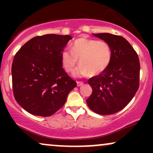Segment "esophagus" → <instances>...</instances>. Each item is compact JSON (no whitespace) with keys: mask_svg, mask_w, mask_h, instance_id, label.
Wrapping results in <instances>:
<instances>
[{"mask_svg":"<svg viewBox=\"0 0 153 153\" xmlns=\"http://www.w3.org/2000/svg\"><path fill=\"white\" fill-rule=\"evenodd\" d=\"M77 85H78V86H79V87L82 88V85H83V82H81V81H78V82H77Z\"/></svg>","mask_w":153,"mask_h":153,"instance_id":"esophagus-1","label":"esophagus"}]
</instances>
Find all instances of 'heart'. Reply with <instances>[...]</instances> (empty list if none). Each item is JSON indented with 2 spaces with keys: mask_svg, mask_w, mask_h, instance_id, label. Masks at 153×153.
Returning <instances> with one entry per match:
<instances>
[{
  "mask_svg": "<svg viewBox=\"0 0 153 153\" xmlns=\"http://www.w3.org/2000/svg\"><path fill=\"white\" fill-rule=\"evenodd\" d=\"M80 71H81L82 72H85V69H84V65L82 64H81V63L80 64Z\"/></svg>",
  "mask_w": 153,
  "mask_h": 153,
  "instance_id": "1",
  "label": "heart"
}]
</instances>
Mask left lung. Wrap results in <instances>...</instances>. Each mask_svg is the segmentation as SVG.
I'll return each instance as SVG.
<instances>
[{
	"instance_id": "left-lung-1",
	"label": "left lung",
	"mask_w": 153,
	"mask_h": 153,
	"mask_svg": "<svg viewBox=\"0 0 153 153\" xmlns=\"http://www.w3.org/2000/svg\"><path fill=\"white\" fill-rule=\"evenodd\" d=\"M71 39L70 35L35 36L15 54L11 67L13 96L31 114L53 115L76 87L62 68V52Z\"/></svg>"
}]
</instances>
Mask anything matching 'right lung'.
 I'll use <instances>...</instances> for the list:
<instances>
[{"instance_id": "obj_1", "label": "right lung", "mask_w": 153, "mask_h": 153, "mask_svg": "<svg viewBox=\"0 0 153 153\" xmlns=\"http://www.w3.org/2000/svg\"><path fill=\"white\" fill-rule=\"evenodd\" d=\"M94 36L108 44L111 58L101 74L88 80L93 92L86 102L96 114H113L127 106L137 91L140 60L133 47L122 36L108 33Z\"/></svg>"}]
</instances>
